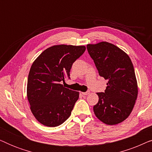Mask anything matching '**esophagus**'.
Returning a JSON list of instances; mask_svg holds the SVG:
<instances>
[{
	"instance_id": "34e87169",
	"label": "esophagus",
	"mask_w": 152,
	"mask_h": 152,
	"mask_svg": "<svg viewBox=\"0 0 152 152\" xmlns=\"http://www.w3.org/2000/svg\"><path fill=\"white\" fill-rule=\"evenodd\" d=\"M82 93L83 95H88L89 93H90V91H86V92H82Z\"/></svg>"
}]
</instances>
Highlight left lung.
Returning a JSON list of instances; mask_svg holds the SVG:
<instances>
[{"label":"left lung","mask_w":152,"mask_h":152,"mask_svg":"<svg viewBox=\"0 0 152 152\" xmlns=\"http://www.w3.org/2000/svg\"><path fill=\"white\" fill-rule=\"evenodd\" d=\"M99 76L108 80L104 92L97 93L95 115L104 123L123 122L132 113L138 96V85L129 57L112 43L102 41L86 45Z\"/></svg>","instance_id":"8db88e82"}]
</instances>
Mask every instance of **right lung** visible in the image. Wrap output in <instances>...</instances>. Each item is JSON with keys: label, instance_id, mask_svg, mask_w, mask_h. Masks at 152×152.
Here are the masks:
<instances>
[{"label": "right lung", "instance_id": "add662e5", "mask_svg": "<svg viewBox=\"0 0 152 152\" xmlns=\"http://www.w3.org/2000/svg\"><path fill=\"white\" fill-rule=\"evenodd\" d=\"M86 50L84 45H58L45 50L33 62L27 95L35 118L43 125L57 126L71 114L79 92L61 84L70 79L72 64Z\"/></svg>", "mask_w": 152, "mask_h": 152}]
</instances>
